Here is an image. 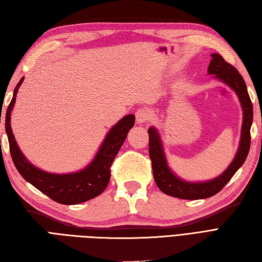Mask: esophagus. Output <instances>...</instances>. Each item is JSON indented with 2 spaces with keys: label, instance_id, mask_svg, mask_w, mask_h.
I'll return each instance as SVG.
<instances>
[{
  "label": "esophagus",
  "instance_id": "obj_1",
  "mask_svg": "<svg viewBox=\"0 0 262 262\" xmlns=\"http://www.w3.org/2000/svg\"><path fill=\"white\" fill-rule=\"evenodd\" d=\"M150 118H151L150 111L148 109H145V107H140V109H138L136 112V119L138 123L148 122Z\"/></svg>",
  "mask_w": 262,
  "mask_h": 262
}]
</instances>
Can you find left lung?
Here are the masks:
<instances>
[{
	"label": "left lung",
	"mask_w": 262,
	"mask_h": 262,
	"mask_svg": "<svg viewBox=\"0 0 262 262\" xmlns=\"http://www.w3.org/2000/svg\"><path fill=\"white\" fill-rule=\"evenodd\" d=\"M211 56L212 60L209 64L208 73L210 75L214 74V78L219 79L232 89L235 94L238 95L242 111H244L239 149L230 165L219 177L206 182L184 181L181 178L177 177L169 168L167 158H165L163 151L161 138L158 130L153 126L149 127V155L152 162L153 178H155L158 188L163 193L179 198V199H206V198H210L218 193L230 181L241 165L244 164L248 157L249 149H250V127L252 124L253 107L245 80L238 72V70L231 66L230 63L226 62L220 54L213 53Z\"/></svg>",
	"instance_id": "1"
}]
</instances>
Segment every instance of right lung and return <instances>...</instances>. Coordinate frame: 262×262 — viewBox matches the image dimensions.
I'll return each instance as SVG.
<instances>
[{
	"label": "right lung",
	"mask_w": 262,
	"mask_h": 262,
	"mask_svg": "<svg viewBox=\"0 0 262 262\" xmlns=\"http://www.w3.org/2000/svg\"><path fill=\"white\" fill-rule=\"evenodd\" d=\"M24 78L17 83L13 98L5 114V131L8 135L12 160L25 180L41 192L62 205H78L98 196L105 190L111 177V165L126 138L127 132L135 125V116L127 114L121 119L107 133L91 163L78 172L55 174L46 172L28 161L17 146L11 129V112L16 100L18 88Z\"/></svg>",
	"instance_id": "obj_1"
}]
</instances>
